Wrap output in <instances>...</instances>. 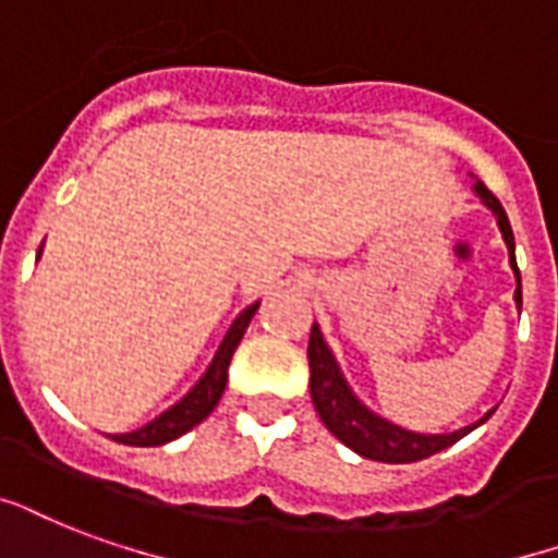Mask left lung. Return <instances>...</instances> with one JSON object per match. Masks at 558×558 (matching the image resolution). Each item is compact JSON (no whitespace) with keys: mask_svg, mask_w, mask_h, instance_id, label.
<instances>
[{"mask_svg":"<svg viewBox=\"0 0 558 558\" xmlns=\"http://www.w3.org/2000/svg\"><path fill=\"white\" fill-rule=\"evenodd\" d=\"M476 196L483 199L488 208L497 217V226H500L502 241L509 246V255H512V270L514 279H518V288H514V303L521 305V270H518V262H514V234L512 226H509V217L502 211L500 199L485 187L483 182L473 184ZM308 371H312V379H308V388H312V403L320 414V421L326 423V429L343 441L350 450H355L364 459H374V462H388V464H405V462H421L426 456H435L453 447L459 438L476 429L480 423L488 421L485 414L483 421L464 426L459 433L447 435H421L409 433L403 426H393L391 421H385L379 414H374L367 405L350 391V385L341 376V367L335 362L332 350L326 347L324 335L317 326H312V338H308Z\"/></svg>","mask_w":558,"mask_h":558,"instance_id":"left-lung-1","label":"left lung"}]
</instances>
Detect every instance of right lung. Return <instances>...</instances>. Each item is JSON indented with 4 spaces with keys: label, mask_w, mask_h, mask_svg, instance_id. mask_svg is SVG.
<instances>
[{
    "label": "right lung",
    "mask_w": 558,
    "mask_h": 558,
    "mask_svg": "<svg viewBox=\"0 0 558 558\" xmlns=\"http://www.w3.org/2000/svg\"><path fill=\"white\" fill-rule=\"evenodd\" d=\"M258 312V303H253L250 308L238 314V320L232 324V329L226 332L220 350H217L215 362L208 364V371L199 383L184 393L182 400L167 409L165 414H158L155 421H149L146 426L135 429V433L125 435H111L117 444H129V447H158V444H167L184 435L187 429H194L196 423L205 421L208 414L215 412V405L220 403V397L226 391V379H229V362H232L238 343L244 338L246 326L253 320V314Z\"/></svg>",
    "instance_id": "add662e5"
}]
</instances>
